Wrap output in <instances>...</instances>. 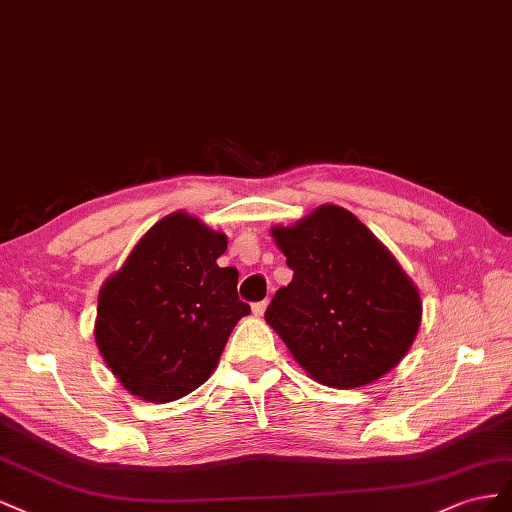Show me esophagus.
<instances>
[{
  "label": "esophagus",
  "mask_w": 512,
  "mask_h": 512,
  "mask_svg": "<svg viewBox=\"0 0 512 512\" xmlns=\"http://www.w3.org/2000/svg\"><path fill=\"white\" fill-rule=\"evenodd\" d=\"M266 306H268V300H259V302H255L253 304V315H257V317H261L266 313Z\"/></svg>",
  "instance_id": "34e87169"
}]
</instances>
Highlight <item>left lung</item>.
<instances>
[{"instance_id": "obj_1", "label": "left lung", "mask_w": 512, "mask_h": 512, "mask_svg": "<svg viewBox=\"0 0 512 512\" xmlns=\"http://www.w3.org/2000/svg\"><path fill=\"white\" fill-rule=\"evenodd\" d=\"M272 236L294 270L266 321L300 367L330 388H356L397 367L420 326L418 289L388 248L339 206Z\"/></svg>"}]
</instances>
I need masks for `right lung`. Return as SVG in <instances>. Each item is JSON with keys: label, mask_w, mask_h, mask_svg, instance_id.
Wrapping results in <instances>:
<instances>
[{"label": "right lung", "mask_w": 512, "mask_h": 512, "mask_svg": "<svg viewBox=\"0 0 512 512\" xmlns=\"http://www.w3.org/2000/svg\"><path fill=\"white\" fill-rule=\"evenodd\" d=\"M223 233L175 212L158 221L98 296L96 345L137 397L167 403L199 388L216 369L238 319V270L221 268Z\"/></svg>", "instance_id": "1"}]
</instances>
